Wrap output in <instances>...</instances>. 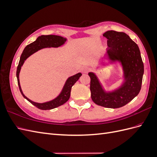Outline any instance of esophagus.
Wrapping results in <instances>:
<instances>
[{
	"instance_id": "esophagus-1",
	"label": "esophagus",
	"mask_w": 157,
	"mask_h": 157,
	"mask_svg": "<svg viewBox=\"0 0 157 157\" xmlns=\"http://www.w3.org/2000/svg\"><path fill=\"white\" fill-rule=\"evenodd\" d=\"M81 71H82V72L84 73H87L89 72L90 69H89L88 67H83L82 68Z\"/></svg>"
}]
</instances>
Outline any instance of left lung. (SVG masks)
I'll use <instances>...</instances> for the list:
<instances>
[{"label":"left lung","instance_id":"obj_1","mask_svg":"<svg viewBox=\"0 0 157 157\" xmlns=\"http://www.w3.org/2000/svg\"><path fill=\"white\" fill-rule=\"evenodd\" d=\"M107 39V54L111 61L121 62L125 82L110 93L104 92L94 73H89L92 101L107 108H119L138 95L142 84L144 66L138 46L125 33L108 31L103 35Z\"/></svg>","mask_w":157,"mask_h":157}]
</instances>
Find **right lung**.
Segmentation results:
<instances>
[{"mask_svg":"<svg viewBox=\"0 0 157 157\" xmlns=\"http://www.w3.org/2000/svg\"><path fill=\"white\" fill-rule=\"evenodd\" d=\"M65 41V38L58 35H41L40 36L38 37L35 41L32 42V43L29 44H28L25 47V49L23 50L21 55L20 59V61H19V64L17 65L16 71V77L17 79L19 88H20L22 96L24 97L27 101H29L33 105H35L37 108L41 109V110H50V109H54L59 106L62 105L63 104L67 102L69 100L71 96V88H72L75 83L79 79L82 74L80 73H78L77 74H76L75 75H73L72 77H69L67 80V81H66L61 94L56 98L53 99V100L43 103H39L32 101L29 99H28L22 92L20 84V79H19V74H20L21 67L23 63H24L25 60L28 58V57H29L31 55L34 54L35 52H37L38 50L44 48H47V47H56H56H58L63 44Z\"/></svg>","mask_w":157,"mask_h":157,"instance_id":"right-lung-1","label":"right lung"}]
</instances>
